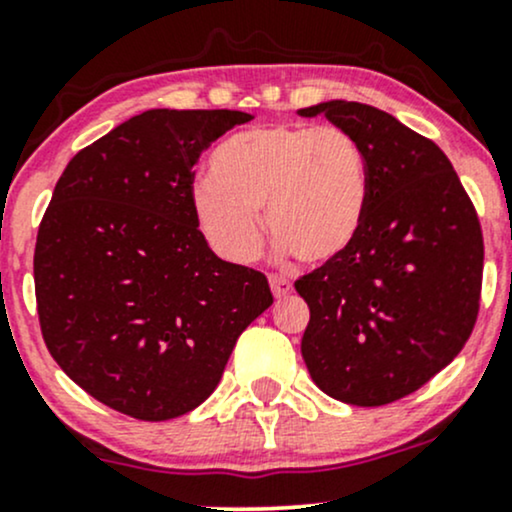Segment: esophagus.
<instances>
[{
	"instance_id": "esophagus-1",
	"label": "esophagus",
	"mask_w": 512,
	"mask_h": 512,
	"mask_svg": "<svg viewBox=\"0 0 512 512\" xmlns=\"http://www.w3.org/2000/svg\"><path fill=\"white\" fill-rule=\"evenodd\" d=\"M269 286H272L274 298H286L293 291L291 281L284 279V276H276V274L269 276Z\"/></svg>"
}]
</instances>
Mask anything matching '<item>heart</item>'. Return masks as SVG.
Returning a JSON list of instances; mask_svg holds the SVG:
<instances>
[{
	"label": "heart",
	"instance_id": "obj_1",
	"mask_svg": "<svg viewBox=\"0 0 512 512\" xmlns=\"http://www.w3.org/2000/svg\"><path fill=\"white\" fill-rule=\"evenodd\" d=\"M192 190V214L211 250L245 264L267 231L305 264L337 260L368 211L370 173L361 139L342 125L284 122L233 134L211 154Z\"/></svg>",
	"mask_w": 512,
	"mask_h": 512
}]
</instances>
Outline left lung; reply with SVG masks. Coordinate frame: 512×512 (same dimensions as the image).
Wrapping results in <instances>:
<instances>
[{
    "mask_svg": "<svg viewBox=\"0 0 512 512\" xmlns=\"http://www.w3.org/2000/svg\"><path fill=\"white\" fill-rule=\"evenodd\" d=\"M361 139L370 195L344 255L298 276L310 322L301 354L322 392L383 407L462 351L479 315L484 236L450 158L385 110L354 101L303 108Z\"/></svg>",
    "mask_w": 512,
    "mask_h": 512,
    "instance_id": "obj_1",
    "label": "left lung"
}]
</instances>
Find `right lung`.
<instances>
[{"label": "right lung", "mask_w": 512, "mask_h": 512, "mask_svg": "<svg viewBox=\"0 0 512 512\" xmlns=\"http://www.w3.org/2000/svg\"><path fill=\"white\" fill-rule=\"evenodd\" d=\"M240 110H146L67 163L38 228L45 346L81 390L139 421L187 414L219 385L267 276L216 257L192 214L195 163Z\"/></svg>", "instance_id": "obj_1"}]
</instances>
